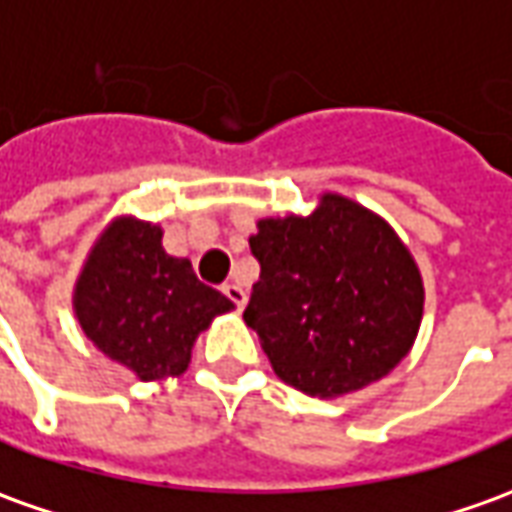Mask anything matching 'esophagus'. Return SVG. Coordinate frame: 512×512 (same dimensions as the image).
<instances>
[{
	"instance_id": "1",
	"label": "esophagus",
	"mask_w": 512,
	"mask_h": 512,
	"mask_svg": "<svg viewBox=\"0 0 512 512\" xmlns=\"http://www.w3.org/2000/svg\"><path fill=\"white\" fill-rule=\"evenodd\" d=\"M222 292H225V298L234 303L236 309H242V306L248 303V292L242 290L239 284H225V287H222Z\"/></svg>"
}]
</instances>
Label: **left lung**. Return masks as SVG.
Instances as JSON below:
<instances>
[{"mask_svg":"<svg viewBox=\"0 0 512 512\" xmlns=\"http://www.w3.org/2000/svg\"><path fill=\"white\" fill-rule=\"evenodd\" d=\"M256 228L250 253L262 273L242 317L281 382L337 398L410 354L424 281L379 214L329 192L306 217H267Z\"/></svg>","mask_w":512,"mask_h":512,"instance_id":"1","label":"left lung"}]
</instances>
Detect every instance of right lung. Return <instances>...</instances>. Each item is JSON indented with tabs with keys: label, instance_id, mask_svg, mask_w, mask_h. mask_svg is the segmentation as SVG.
I'll list each match as a JSON object with an SVG mask.
<instances>
[{
	"label": "right lung",
	"instance_id": "1",
	"mask_svg": "<svg viewBox=\"0 0 512 512\" xmlns=\"http://www.w3.org/2000/svg\"><path fill=\"white\" fill-rule=\"evenodd\" d=\"M161 236L153 222H111L88 253L72 301L88 340L142 382L181 376L197 334L234 309L197 281L189 259L169 256Z\"/></svg>",
	"mask_w": 512,
	"mask_h": 512
}]
</instances>
